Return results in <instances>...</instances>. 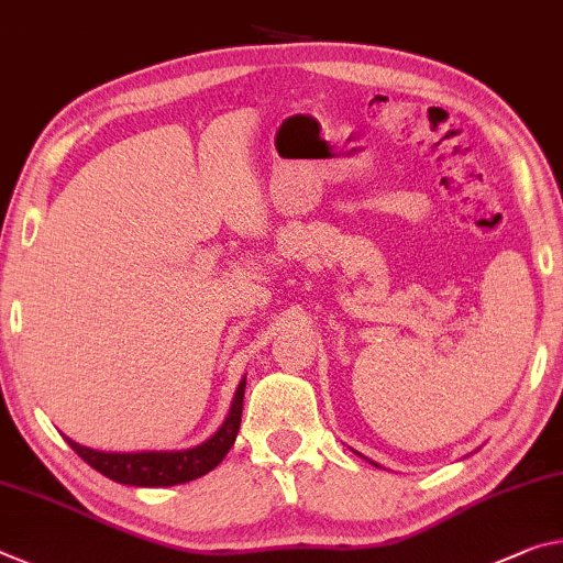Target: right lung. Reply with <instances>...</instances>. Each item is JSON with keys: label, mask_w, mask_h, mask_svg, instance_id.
I'll return each instance as SVG.
<instances>
[{"label": "right lung", "mask_w": 563, "mask_h": 563, "mask_svg": "<svg viewBox=\"0 0 563 563\" xmlns=\"http://www.w3.org/2000/svg\"><path fill=\"white\" fill-rule=\"evenodd\" d=\"M244 386L246 379L239 384L234 394L232 411L214 437L207 439L205 444L187 451H136V454H109V451H97L77 444L67 439V444L85 459V462L97 468L99 474L112 478L117 484L126 486H174L209 474L211 468L221 464L227 451L234 446L239 423H242L244 409Z\"/></svg>", "instance_id": "obj_1"}]
</instances>
